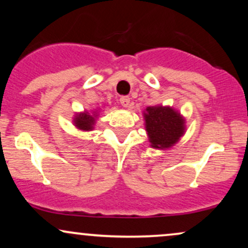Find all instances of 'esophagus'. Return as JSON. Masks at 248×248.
<instances>
[{
    "label": "esophagus",
    "mask_w": 248,
    "mask_h": 248,
    "mask_svg": "<svg viewBox=\"0 0 248 248\" xmlns=\"http://www.w3.org/2000/svg\"><path fill=\"white\" fill-rule=\"evenodd\" d=\"M129 102H130V98L129 96H121L120 98V104L122 105L124 107H128L129 106Z\"/></svg>",
    "instance_id": "34e87169"
}]
</instances>
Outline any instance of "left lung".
<instances>
[{"mask_svg": "<svg viewBox=\"0 0 248 248\" xmlns=\"http://www.w3.org/2000/svg\"><path fill=\"white\" fill-rule=\"evenodd\" d=\"M146 130L153 148H169L184 134V120L170 107H147Z\"/></svg>", "mask_w": 248, "mask_h": 248, "instance_id": "1", "label": "left lung"}]
</instances>
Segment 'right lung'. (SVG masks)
<instances>
[{"mask_svg": "<svg viewBox=\"0 0 248 248\" xmlns=\"http://www.w3.org/2000/svg\"><path fill=\"white\" fill-rule=\"evenodd\" d=\"M94 115H91L90 113H81L78 114L75 119L76 126L81 130H92L93 124H94L95 119Z\"/></svg>", "mask_w": 248, "mask_h": 248, "instance_id": "1", "label": "right lung"}]
</instances>
